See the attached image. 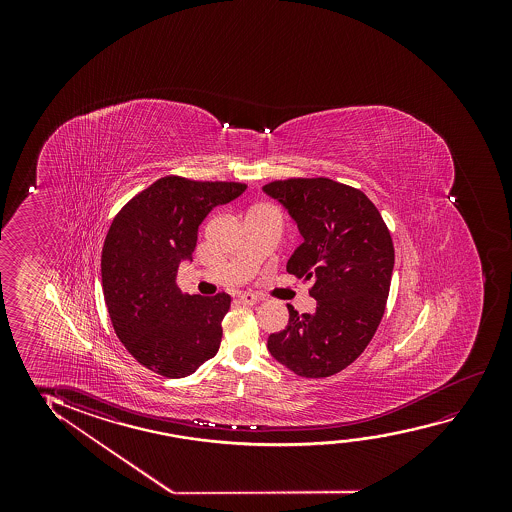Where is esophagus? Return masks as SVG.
Returning <instances> with one entry per match:
<instances>
[{"instance_id":"1","label":"esophagus","mask_w":512,"mask_h":512,"mask_svg":"<svg viewBox=\"0 0 512 512\" xmlns=\"http://www.w3.org/2000/svg\"><path fill=\"white\" fill-rule=\"evenodd\" d=\"M238 301L241 302V304H245V306H253L255 302L259 301V297L252 294V292H241V294L238 295Z\"/></svg>"}]
</instances>
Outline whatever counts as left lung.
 <instances>
[{"mask_svg":"<svg viewBox=\"0 0 512 512\" xmlns=\"http://www.w3.org/2000/svg\"><path fill=\"white\" fill-rule=\"evenodd\" d=\"M301 231L287 271L313 281V315L288 304L287 327L267 339V350L301 378H329L353 364L378 330L392 281V236L362 190L325 176L287 178L264 185Z\"/></svg>","mask_w":512,"mask_h":512,"instance_id":"8db88e82","label":"left lung"}]
</instances>
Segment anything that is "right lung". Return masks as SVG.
<instances>
[{"mask_svg":"<svg viewBox=\"0 0 512 512\" xmlns=\"http://www.w3.org/2000/svg\"><path fill=\"white\" fill-rule=\"evenodd\" d=\"M246 183L159 178L113 218L101 253V280L113 330L148 371L185 378L217 355L231 295H182L176 276L192 259L197 231Z\"/></svg>","mask_w":512,"mask_h":512,"instance_id":"right-lung-1","label":"right lung"}]
</instances>
